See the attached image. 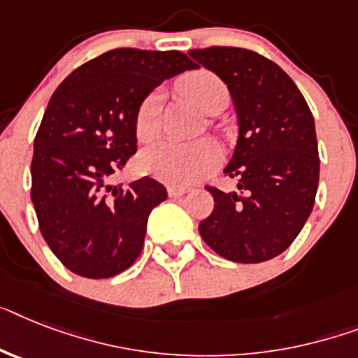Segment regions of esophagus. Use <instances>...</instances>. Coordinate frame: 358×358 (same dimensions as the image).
<instances>
[{"label": "esophagus", "mask_w": 358, "mask_h": 358, "mask_svg": "<svg viewBox=\"0 0 358 358\" xmlns=\"http://www.w3.org/2000/svg\"><path fill=\"white\" fill-rule=\"evenodd\" d=\"M188 192H190L188 188H181V186H170V188H168V196L172 197V199H179V197L186 196Z\"/></svg>", "instance_id": "1"}]
</instances>
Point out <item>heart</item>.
<instances>
[{
	"label": "heart",
	"instance_id": "1",
	"mask_svg": "<svg viewBox=\"0 0 358 358\" xmlns=\"http://www.w3.org/2000/svg\"><path fill=\"white\" fill-rule=\"evenodd\" d=\"M182 93L206 113H214L221 100L229 96L227 85L217 75L206 69L192 71L179 82ZM161 94L152 91L138 104L135 113V135L138 141H150L157 133ZM221 153L215 143L201 138L194 143L159 141L141 155V168L148 176L172 186H190L215 172Z\"/></svg>",
	"mask_w": 358,
	"mask_h": 358
}]
</instances>
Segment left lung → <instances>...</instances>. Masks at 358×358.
I'll use <instances>...</instances> for the list:
<instances>
[{
    "mask_svg": "<svg viewBox=\"0 0 358 358\" xmlns=\"http://www.w3.org/2000/svg\"><path fill=\"white\" fill-rule=\"evenodd\" d=\"M188 55L225 82L239 126L225 168V176L238 179V190L205 186L214 210L199 223L201 238L238 264L276 258L315 205L320 159L311 109L291 76L258 52L206 47Z\"/></svg>",
    "mask_w": 358,
    "mask_h": 358,
    "instance_id": "1",
    "label": "left lung"
}]
</instances>
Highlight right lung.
<instances>
[{
    "label": "right lung",
    "mask_w": 358,
    "mask_h": 358,
    "mask_svg": "<svg viewBox=\"0 0 358 358\" xmlns=\"http://www.w3.org/2000/svg\"><path fill=\"white\" fill-rule=\"evenodd\" d=\"M196 67L185 52L120 47L85 62L52 93L34 138L31 199L41 236L71 273L111 278L138 258L166 188L152 177L128 188L109 181L137 152L144 96Z\"/></svg>",
    "instance_id": "right-lung-1"
}]
</instances>
